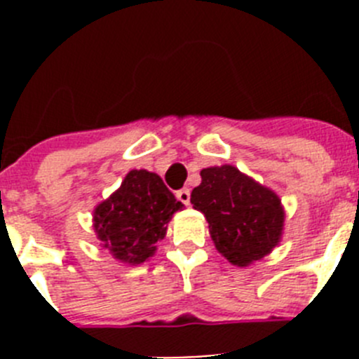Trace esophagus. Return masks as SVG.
I'll use <instances>...</instances> for the list:
<instances>
[{
    "mask_svg": "<svg viewBox=\"0 0 359 359\" xmlns=\"http://www.w3.org/2000/svg\"><path fill=\"white\" fill-rule=\"evenodd\" d=\"M176 198L183 203V205H189L190 203V190L189 189H182L176 192Z\"/></svg>",
    "mask_w": 359,
    "mask_h": 359,
    "instance_id": "1",
    "label": "esophagus"
}]
</instances>
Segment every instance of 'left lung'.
<instances>
[{"instance_id":"8db88e82","label":"left lung","mask_w":359,"mask_h":359,"mask_svg":"<svg viewBox=\"0 0 359 359\" xmlns=\"http://www.w3.org/2000/svg\"><path fill=\"white\" fill-rule=\"evenodd\" d=\"M190 203L205 214L215 248L231 264H252L278 244L284 226L280 199L231 165L203 169Z\"/></svg>"}]
</instances>
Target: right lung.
<instances>
[{
	"mask_svg": "<svg viewBox=\"0 0 359 359\" xmlns=\"http://www.w3.org/2000/svg\"><path fill=\"white\" fill-rule=\"evenodd\" d=\"M182 208L158 174L131 170L115 194L95 208L93 226L115 259L140 264L154 253L167 223Z\"/></svg>",
	"mask_w": 359,
	"mask_h": 359,
	"instance_id": "obj_1",
	"label": "right lung"
}]
</instances>
